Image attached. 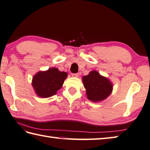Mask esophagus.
Listing matches in <instances>:
<instances>
[{"instance_id": "obj_1", "label": "esophagus", "mask_w": 150, "mask_h": 150, "mask_svg": "<svg viewBox=\"0 0 150 150\" xmlns=\"http://www.w3.org/2000/svg\"><path fill=\"white\" fill-rule=\"evenodd\" d=\"M71 75H72V77H77L79 76V74H78V73H71Z\"/></svg>"}]
</instances>
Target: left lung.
<instances>
[{
  "label": "left lung",
  "mask_w": 150,
  "mask_h": 150,
  "mask_svg": "<svg viewBox=\"0 0 150 150\" xmlns=\"http://www.w3.org/2000/svg\"><path fill=\"white\" fill-rule=\"evenodd\" d=\"M84 86L86 90L87 98L92 101H100L109 96L112 85L108 79L102 77L96 71H91L83 77Z\"/></svg>",
  "instance_id": "left-lung-1"
}]
</instances>
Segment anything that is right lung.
<instances>
[{
  "label": "right lung",
  "mask_w": 150,
  "mask_h": 150,
  "mask_svg": "<svg viewBox=\"0 0 150 150\" xmlns=\"http://www.w3.org/2000/svg\"><path fill=\"white\" fill-rule=\"evenodd\" d=\"M67 73L60 71L57 68L40 71L34 76L32 86L37 95L42 98H49L57 93L67 77Z\"/></svg>",
  "instance_id": "right-lung-1"
}]
</instances>
